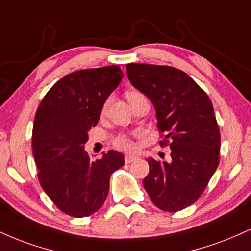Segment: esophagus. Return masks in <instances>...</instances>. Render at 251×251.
<instances>
[{
    "instance_id": "obj_1",
    "label": "esophagus",
    "mask_w": 251,
    "mask_h": 251,
    "mask_svg": "<svg viewBox=\"0 0 251 251\" xmlns=\"http://www.w3.org/2000/svg\"><path fill=\"white\" fill-rule=\"evenodd\" d=\"M137 159H138L137 155H133V154L125 155V162H126V164H131V162H133L134 160H137Z\"/></svg>"
}]
</instances>
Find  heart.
<instances>
[{
  "mask_svg": "<svg viewBox=\"0 0 251 251\" xmlns=\"http://www.w3.org/2000/svg\"><path fill=\"white\" fill-rule=\"evenodd\" d=\"M143 93L138 92V91H129L127 92V99L128 101L132 100V99L135 98V97L138 96H141ZM111 101H112V97H107L106 99H105V101L102 102V106H101V114H105L107 112L108 107H110V104ZM139 135V132H135V133H133V135L131 134H119L118 137L114 139V146L117 147V149L119 150H123V151H132L135 149V143L133 140V137H138Z\"/></svg>",
  "mask_w": 251,
  "mask_h": 251,
  "instance_id": "1",
  "label": "heart"
}]
</instances>
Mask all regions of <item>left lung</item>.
<instances>
[{"instance_id": "8db88e82", "label": "left lung", "mask_w": 251, "mask_h": 251, "mask_svg": "<svg viewBox=\"0 0 251 251\" xmlns=\"http://www.w3.org/2000/svg\"><path fill=\"white\" fill-rule=\"evenodd\" d=\"M132 85L154 104L160 146H170L171 161L147 159L143 183L159 209L175 213L204 192L220 161L221 137L212 100L186 72L167 65H126Z\"/></svg>"}]
</instances>
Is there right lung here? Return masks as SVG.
<instances>
[{
  "mask_svg": "<svg viewBox=\"0 0 251 251\" xmlns=\"http://www.w3.org/2000/svg\"><path fill=\"white\" fill-rule=\"evenodd\" d=\"M123 77L118 65L75 71L57 81L37 108L32 127L37 176L43 191L66 215L96 213L106 200L111 174L125 164L116 151L95 161L84 151L102 102Z\"/></svg>",
  "mask_w": 251,
  "mask_h": 251,
  "instance_id": "add662e5",
  "label": "right lung"
}]
</instances>
